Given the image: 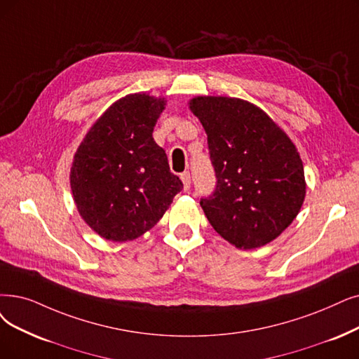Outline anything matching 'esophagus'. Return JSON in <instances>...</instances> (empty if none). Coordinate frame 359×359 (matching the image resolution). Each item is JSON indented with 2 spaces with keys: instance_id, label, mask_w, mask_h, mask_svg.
Here are the masks:
<instances>
[{
  "instance_id": "obj_1",
  "label": "esophagus",
  "mask_w": 359,
  "mask_h": 359,
  "mask_svg": "<svg viewBox=\"0 0 359 359\" xmlns=\"http://www.w3.org/2000/svg\"><path fill=\"white\" fill-rule=\"evenodd\" d=\"M181 181L184 184V190H189L190 185H191V177H190V172L185 170L181 174Z\"/></svg>"
}]
</instances>
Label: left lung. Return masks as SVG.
<instances>
[{
  "label": "left lung",
  "mask_w": 359,
  "mask_h": 359,
  "mask_svg": "<svg viewBox=\"0 0 359 359\" xmlns=\"http://www.w3.org/2000/svg\"><path fill=\"white\" fill-rule=\"evenodd\" d=\"M189 104L208 134L217 177L213 194L200 200L208 221L238 249L265 246L304 205L306 182L296 146L246 100L198 95Z\"/></svg>",
  "instance_id": "left-lung-1"
}]
</instances>
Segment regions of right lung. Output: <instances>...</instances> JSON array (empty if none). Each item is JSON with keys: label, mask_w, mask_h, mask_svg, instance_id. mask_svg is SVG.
Instances as JSON below:
<instances>
[{"label": "right lung", "mask_w": 359, "mask_h": 359, "mask_svg": "<svg viewBox=\"0 0 359 359\" xmlns=\"http://www.w3.org/2000/svg\"><path fill=\"white\" fill-rule=\"evenodd\" d=\"M165 98L144 93L114 102L91 126L70 168L82 219L110 241L134 240L153 228L182 190L153 140Z\"/></svg>", "instance_id": "obj_1"}]
</instances>
